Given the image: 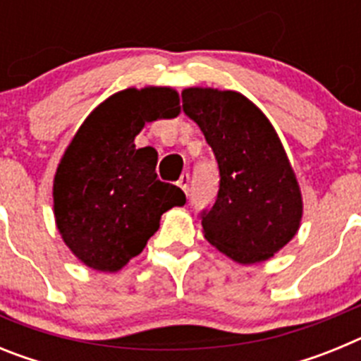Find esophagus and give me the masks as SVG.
Returning <instances> with one entry per match:
<instances>
[{"mask_svg":"<svg viewBox=\"0 0 361 361\" xmlns=\"http://www.w3.org/2000/svg\"><path fill=\"white\" fill-rule=\"evenodd\" d=\"M178 188L184 191V193H188V186H190V175L188 173H183L180 175V178H178Z\"/></svg>","mask_w":361,"mask_h":361,"instance_id":"1","label":"esophagus"}]
</instances>
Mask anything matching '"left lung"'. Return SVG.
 <instances>
[{"label": "left lung", "instance_id": "8db88e82", "mask_svg": "<svg viewBox=\"0 0 361 361\" xmlns=\"http://www.w3.org/2000/svg\"><path fill=\"white\" fill-rule=\"evenodd\" d=\"M183 108L212 146L220 170L204 238L242 266L266 262L300 229L304 202L295 170L264 111L233 90L191 86Z\"/></svg>", "mask_w": 361, "mask_h": 361}]
</instances>
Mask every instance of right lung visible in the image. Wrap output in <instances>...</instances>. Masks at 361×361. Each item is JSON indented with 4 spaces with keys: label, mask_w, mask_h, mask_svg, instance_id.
Listing matches in <instances>:
<instances>
[{
    "label": "right lung",
    "mask_w": 361,
    "mask_h": 361,
    "mask_svg": "<svg viewBox=\"0 0 361 361\" xmlns=\"http://www.w3.org/2000/svg\"><path fill=\"white\" fill-rule=\"evenodd\" d=\"M170 86L126 88L104 99L79 126L54 175L57 231L78 260L117 273L146 247L161 215L186 195L155 173L157 152L135 148L146 123L180 114Z\"/></svg>",
    "instance_id": "obj_1"
}]
</instances>
